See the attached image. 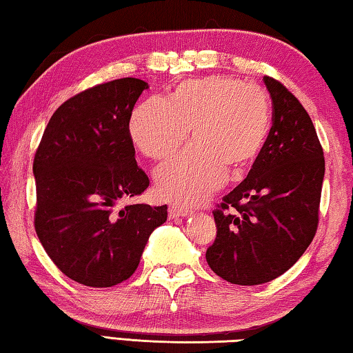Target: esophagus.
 I'll list each match as a JSON object with an SVG mask.
<instances>
[{
  "label": "esophagus",
  "instance_id": "obj_1",
  "mask_svg": "<svg viewBox=\"0 0 353 353\" xmlns=\"http://www.w3.org/2000/svg\"><path fill=\"white\" fill-rule=\"evenodd\" d=\"M192 215V210L184 208V205L179 204H170L169 205V216L170 218H178V216H189Z\"/></svg>",
  "mask_w": 353,
  "mask_h": 353
}]
</instances>
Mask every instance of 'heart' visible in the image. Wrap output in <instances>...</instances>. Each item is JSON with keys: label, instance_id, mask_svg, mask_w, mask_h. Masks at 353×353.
Wrapping results in <instances>:
<instances>
[{"label": "heart", "instance_id": "heart-1", "mask_svg": "<svg viewBox=\"0 0 353 353\" xmlns=\"http://www.w3.org/2000/svg\"><path fill=\"white\" fill-rule=\"evenodd\" d=\"M195 144L157 170V190L175 203H196L241 174L261 154L270 129L265 90L230 77L185 79L169 99L148 98L132 112L129 132L152 159L174 155L189 137Z\"/></svg>", "mask_w": 353, "mask_h": 353}]
</instances>
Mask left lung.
<instances>
[{"label": "left lung", "instance_id": "obj_1", "mask_svg": "<svg viewBox=\"0 0 353 353\" xmlns=\"http://www.w3.org/2000/svg\"><path fill=\"white\" fill-rule=\"evenodd\" d=\"M272 128L248 178L223 196L209 268L232 284L256 285L289 270L318 229L324 154L314 123L283 83L264 77Z\"/></svg>", "mask_w": 353, "mask_h": 353}]
</instances>
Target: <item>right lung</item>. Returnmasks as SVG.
<instances>
[{
    "mask_svg": "<svg viewBox=\"0 0 353 353\" xmlns=\"http://www.w3.org/2000/svg\"><path fill=\"white\" fill-rule=\"evenodd\" d=\"M138 78L94 85L52 115L33 159L35 230L65 276L110 288L132 276L168 205L129 204L149 188L135 159L129 123L143 90Z\"/></svg>",
    "mask_w": 353,
    "mask_h": 353,
    "instance_id": "add662e5",
    "label": "right lung"
}]
</instances>
